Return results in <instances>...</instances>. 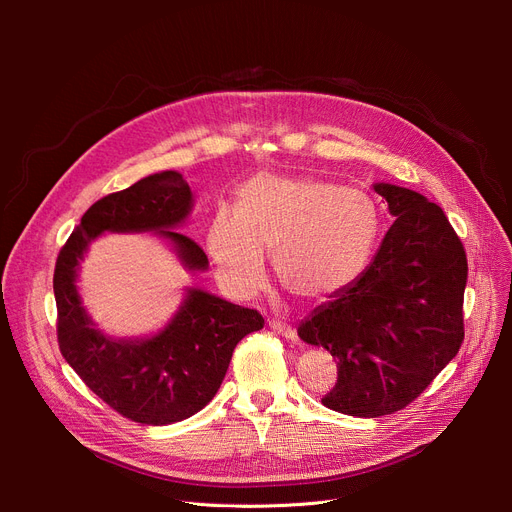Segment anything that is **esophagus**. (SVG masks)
<instances>
[{
  "label": "esophagus",
  "mask_w": 512,
  "mask_h": 512,
  "mask_svg": "<svg viewBox=\"0 0 512 512\" xmlns=\"http://www.w3.org/2000/svg\"><path fill=\"white\" fill-rule=\"evenodd\" d=\"M270 328L274 330V332H278V334H282L284 338H297V332H294V328L290 326V324H286V321H282V319H272L270 321Z\"/></svg>",
  "instance_id": "obj_1"
}]
</instances>
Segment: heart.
Listing matches in <instances>:
<instances>
[{"instance_id": "1", "label": "heart", "mask_w": 512, "mask_h": 512, "mask_svg": "<svg viewBox=\"0 0 512 512\" xmlns=\"http://www.w3.org/2000/svg\"><path fill=\"white\" fill-rule=\"evenodd\" d=\"M378 234L380 209L367 193L319 178L261 174L240 188L236 211L215 209L207 251L238 299L265 284L267 253L290 294L319 301L363 274Z\"/></svg>"}]
</instances>
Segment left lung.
<instances>
[{
  "instance_id": "obj_1",
  "label": "left lung",
  "mask_w": 512,
  "mask_h": 512,
  "mask_svg": "<svg viewBox=\"0 0 512 512\" xmlns=\"http://www.w3.org/2000/svg\"><path fill=\"white\" fill-rule=\"evenodd\" d=\"M394 220L367 270L299 326L338 361L324 407L353 417L405 409L465 338L467 255L444 211L396 184H373Z\"/></svg>"
}]
</instances>
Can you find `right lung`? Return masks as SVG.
<instances>
[{"mask_svg": "<svg viewBox=\"0 0 512 512\" xmlns=\"http://www.w3.org/2000/svg\"><path fill=\"white\" fill-rule=\"evenodd\" d=\"M193 207L191 186L180 172L147 176L93 203L62 247L53 294L58 344L68 365L107 407L143 425H168L199 413L222 386L236 344L263 328L255 309L232 305L199 288L155 336L116 340L95 328L76 290L78 263L103 232H159L186 270L205 272L207 255L174 228Z\"/></svg>", "mask_w": 512, "mask_h": 512, "instance_id": "obj_1", "label": "right lung"}]
</instances>
